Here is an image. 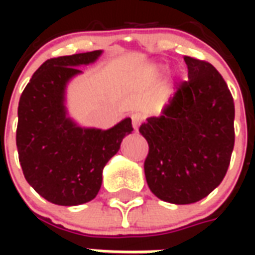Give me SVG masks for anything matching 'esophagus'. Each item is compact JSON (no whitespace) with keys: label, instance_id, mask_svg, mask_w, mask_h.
<instances>
[{"label":"esophagus","instance_id":"34e87169","mask_svg":"<svg viewBox=\"0 0 255 255\" xmlns=\"http://www.w3.org/2000/svg\"><path fill=\"white\" fill-rule=\"evenodd\" d=\"M131 120H132V126L135 128V131H136L139 126H140V123L144 120V116L140 112H133L132 115H131Z\"/></svg>","mask_w":255,"mask_h":255}]
</instances>
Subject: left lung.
<instances>
[{"mask_svg":"<svg viewBox=\"0 0 255 255\" xmlns=\"http://www.w3.org/2000/svg\"><path fill=\"white\" fill-rule=\"evenodd\" d=\"M188 80L139 127L149 143L144 176L155 197L176 205L201 201L223 182L235 143V105L208 61L184 56Z\"/></svg>","mask_w":255,"mask_h":255,"instance_id":"left-lung-1","label":"left lung"}]
</instances>
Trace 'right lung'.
<instances>
[{"label":"right lung","instance_id":"1","mask_svg":"<svg viewBox=\"0 0 255 255\" xmlns=\"http://www.w3.org/2000/svg\"><path fill=\"white\" fill-rule=\"evenodd\" d=\"M101 50L50 58L21 93L16 144L24 177L49 202L73 206L94 199L102 169L132 132L131 119L111 129L80 128L68 119L64 91L78 65L94 63Z\"/></svg>","mask_w":255,"mask_h":255}]
</instances>
